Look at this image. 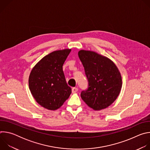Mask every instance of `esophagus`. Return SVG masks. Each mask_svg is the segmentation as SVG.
<instances>
[{
  "label": "esophagus",
  "mask_w": 150,
  "mask_h": 150,
  "mask_svg": "<svg viewBox=\"0 0 150 150\" xmlns=\"http://www.w3.org/2000/svg\"><path fill=\"white\" fill-rule=\"evenodd\" d=\"M78 89L77 88L74 87V88H72V93H75L76 92L78 91Z\"/></svg>",
  "instance_id": "1"
}]
</instances>
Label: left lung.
Instances as JSON below:
<instances>
[{
    "label": "left lung",
    "mask_w": 150,
    "mask_h": 150,
    "mask_svg": "<svg viewBox=\"0 0 150 150\" xmlns=\"http://www.w3.org/2000/svg\"><path fill=\"white\" fill-rule=\"evenodd\" d=\"M78 56L89 82L81 97L90 108L100 110L108 108L120 94L122 79L119 70L109 58L91 50H81Z\"/></svg>",
    "instance_id": "left-lung-1"
}]
</instances>
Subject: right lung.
I'll list each match as a JSON object with an SVG mask.
<instances>
[{
  "label": "right lung",
  "mask_w": 150,
  "mask_h": 150,
  "mask_svg": "<svg viewBox=\"0 0 150 150\" xmlns=\"http://www.w3.org/2000/svg\"><path fill=\"white\" fill-rule=\"evenodd\" d=\"M71 49L54 51L42 57L32 69L28 84L31 93L41 106L50 110L60 108L70 96L63 65Z\"/></svg>",
  "instance_id": "right-lung-1"
}]
</instances>
